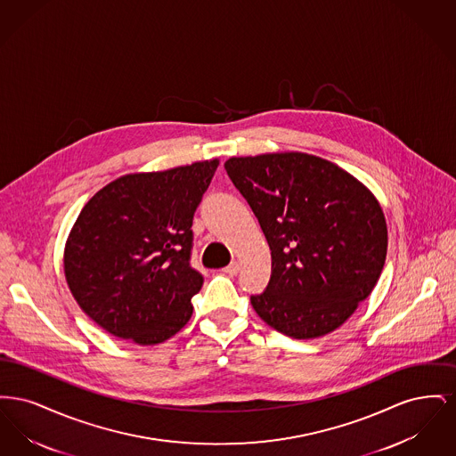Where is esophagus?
<instances>
[{
  "instance_id": "34e87169",
  "label": "esophagus",
  "mask_w": 456,
  "mask_h": 456,
  "mask_svg": "<svg viewBox=\"0 0 456 456\" xmlns=\"http://www.w3.org/2000/svg\"><path fill=\"white\" fill-rule=\"evenodd\" d=\"M224 272L227 273V275H231V277H234V275H238L239 273V263L238 261H234V263H231L229 266H225L224 268Z\"/></svg>"
}]
</instances>
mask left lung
<instances>
[{"label":"left lung","instance_id":"1","mask_svg":"<svg viewBox=\"0 0 456 456\" xmlns=\"http://www.w3.org/2000/svg\"><path fill=\"white\" fill-rule=\"evenodd\" d=\"M231 181L246 198L272 251L256 314L307 340L344 325L378 282L388 229L376 196L337 164L303 152L231 157Z\"/></svg>","mask_w":456,"mask_h":456}]
</instances>
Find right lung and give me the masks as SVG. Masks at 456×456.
<instances>
[{
	"instance_id": "add662e5",
	"label": "right lung",
	"mask_w": 456,
	"mask_h": 456,
	"mask_svg": "<svg viewBox=\"0 0 456 456\" xmlns=\"http://www.w3.org/2000/svg\"><path fill=\"white\" fill-rule=\"evenodd\" d=\"M218 159L121 175L92 196L66 239V283L90 320L138 346L166 342L193 314V216Z\"/></svg>"
}]
</instances>
